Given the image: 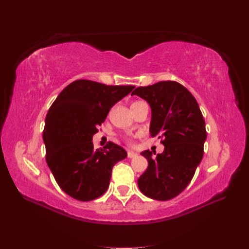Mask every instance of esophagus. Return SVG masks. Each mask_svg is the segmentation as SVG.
Returning <instances> with one entry per match:
<instances>
[{
  "label": "esophagus",
  "instance_id": "obj_1",
  "mask_svg": "<svg viewBox=\"0 0 249 249\" xmlns=\"http://www.w3.org/2000/svg\"><path fill=\"white\" fill-rule=\"evenodd\" d=\"M135 157H137V154L136 153H134V152H127V158H129V159H133V158H135Z\"/></svg>",
  "mask_w": 249,
  "mask_h": 249
}]
</instances>
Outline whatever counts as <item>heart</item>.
<instances>
[{
  "mask_svg": "<svg viewBox=\"0 0 249 249\" xmlns=\"http://www.w3.org/2000/svg\"><path fill=\"white\" fill-rule=\"evenodd\" d=\"M137 103H139V102H135V103H133V104H132V106H133V105H135V104H137ZM125 142H126V143H129V144H132V140L127 139V138L125 139Z\"/></svg>",
  "mask_w": 249,
  "mask_h": 249,
  "instance_id": "1",
  "label": "heart"
}]
</instances>
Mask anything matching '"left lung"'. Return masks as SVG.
<instances>
[{
    "mask_svg": "<svg viewBox=\"0 0 249 249\" xmlns=\"http://www.w3.org/2000/svg\"><path fill=\"white\" fill-rule=\"evenodd\" d=\"M152 108L150 136L164 144V152L144 150L147 169L138 178L140 191L157 200H169L189 185L203 156L206 124L189 90L176 81H161L137 87L132 92ZM156 155V152H154Z\"/></svg>",
    "mask_w": 249,
    "mask_h": 249,
    "instance_id": "1",
    "label": "left lung"
}]
</instances>
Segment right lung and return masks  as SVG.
I'll list each match as a JSON object with an SVG mask.
<instances>
[{"mask_svg": "<svg viewBox=\"0 0 249 249\" xmlns=\"http://www.w3.org/2000/svg\"><path fill=\"white\" fill-rule=\"evenodd\" d=\"M135 86H112L90 80L67 85L46 117V160L59 187L72 198L93 200L107 191L112 168L126 157L113 142L93 148L92 136L110 109Z\"/></svg>", "mask_w": 249, "mask_h": 249, "instance_id": "add662e5", "label": "right lung"}]
</instances>
